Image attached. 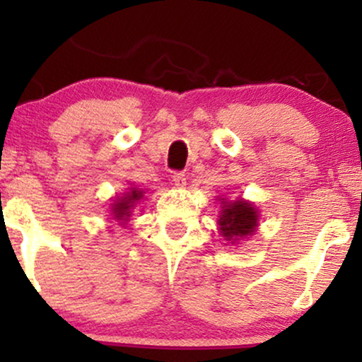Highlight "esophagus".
I'll use <instances>...</instances> for the list:
<instances>
[{
    "label": "esophagus",
    "instance_id": "1",
    "mask_svg": "<svg viewBox=\"0 0 362 362\" xmlns=\"http://www.w3.org/2000/svg\"><path fill=\"white\" fill-rule=\"evenodd\" d=\"M172 180H173V185L178 187V189H184V187L187 185V175H185L184 172H175V173H173Z\"/></svg>",
    "mask_w": 362,
    "mask_h": 362
}]
</instances>
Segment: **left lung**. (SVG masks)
Instances as JSON below:
<instances>
[{
  "label": "left lung",
  "instance_id": "obj_1",
  "mask_svg": "<svg viewBox=\"0 0 362 362\" xmlns=\"http://www.w3.org/2000/svg\"><path fill=\"white\" fill-rule=\"evenodd\" d=\"M218 226L224 240L235 243L240 238L253 235V231L259 226V211L252 202L243 201V199L230 202L221 199Z\"/></svg>",
  "mask_w": 362,
  "mask_h": 362
}]
</instances>
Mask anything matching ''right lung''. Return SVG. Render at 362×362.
I'll return each mask as SVG.
<instances>
[{
  "label": "right lung",
  "instance_id": "right-lung-1",
  "mask_svg": "<svg viewBox=\"0 0 362 362\" xmlns=\"http://www.w3.org/2000/svg\"><path fill=\"white\" fill-rule=\"evenodd\" d=\"M143 189L131 187L129 192L115 199L114 204H112V216H114V219H117V221H127V218L131 216L134 206L143 199Z\"/></svg>",
  "mask_w": 362,
  "mask_h": 362
}]
</instances>
